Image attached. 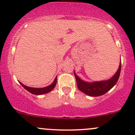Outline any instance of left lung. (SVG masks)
<instances>
[{"instance_id":"8db88e82","label":"left lung","mask_w":135,"mask_h":135,"mask_svg":"<svg viewBox=\"0 0 135 135\" xmlns=\"http://www.w3.org/2000/svg\"><path fill=\"white\" fill-rule=\"evenodd\" d=\"M121 68V62H120L118 70L111 79L105 81L91 82V83H88V82L82 81L74 73V76L76 79V83L78 89L87 95H90V96L95 97L104 95L105 93L108 92L109 90H111L117 83V80L119 78Z\"/></svg>"}]
</instances>
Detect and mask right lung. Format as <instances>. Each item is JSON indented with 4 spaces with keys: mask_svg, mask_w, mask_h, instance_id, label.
Listing matches in <instances>:
<instances>
[{
    "mask_svg": "<svg viewBox=\"0 0 135 135\" xmlns=\"http://www.w3.org/2000/svg\"><path fill=\"white\" fill-rule=\"evenodd\" d=\"M20 84L22 85L26 90H27V91H30L31 94H35V95H41V94H46V93L49 92V91H51V90L54 88L56 84H57V77H56L55 80L53 81V82L51 84L47 86V87L42 88H35L28 87V86H25V85H23V84H22L21 82H20Z\"/></svg>",
    "mask_w": 135,
    "mask_h": 135,
    "instance_id": "right-lung-1",
    "label": "right lung"
}]
</instances>
